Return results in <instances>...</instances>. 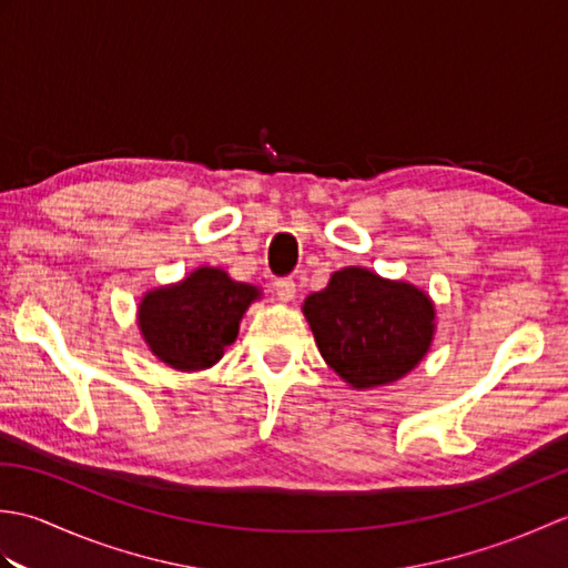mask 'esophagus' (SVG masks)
Here are the masks:
<instances>
[{
	"label": "esophagus",
	"instance_id": "obj_1",
	"mask_svg": "<svg viewBox=\"0 0 568 568\" xmlns=\"http://www.w3.org/2000/svg\"><path fill=\"white\" fill-rule=\"evenodd\" d=\"M275 293H277V297L283 300V303H291V300L295 297V281H293V277H277Z\"/></svg>",
	"mask_w": 568,
	"mask_h": 568
}]
</instances>
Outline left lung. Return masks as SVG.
<instances>
[{"instance_id": "8db88e82", "label": "left lung", "mask_w": 568, "mask_h": 568, "mask_svg": "<svg viewBox=\"0 0 568 568\" xmlns=\"http://www.w3.org/2000/svg\"><path fill=\"white\" fill-rule=\"evenodd\" d=\"M305 317L324 361L354 388H376L413 371L434 334V305L415 285L344 268L307 295Z\"/></svg>"}]
</instances>
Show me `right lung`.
<instances>
[{
	"instance_id": "obj_1",
	"label": "right lung",
	"mask_w": 568,
	"mask_h": 568,
	"mask_svg": "<svg viewBox=\"0 0 568 568\" xmlns=\"http://www.w3.org/2000/svg\"><path fill=\"white\" fill-rule=\"evenodd\" d=\"M258 297L220 268H197L183 283L159 287L141 300L139 327L151 352L178 371H202L234 344L239 322Z\"/></svg>"
}]
</instances>
